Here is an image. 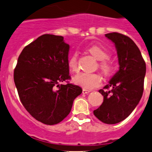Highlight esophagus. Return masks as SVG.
Wrapping results in <instances>:
<instances>
[{"label": "esophagus", "mask_w": 152, "mask_h": 152, "mask_svg": "<svg viewBox=\"0 0 152 152\" xmlns=\"http://www.w3.org/2000/svg\"><path fill=\"white\" fill-rule=\"evenodd\" d=\"M90 92V90H86V89H83V90H82V93H84V94H87V93H89Z\"/></svg>", "instance_id": "obj_1"}]
</instances>
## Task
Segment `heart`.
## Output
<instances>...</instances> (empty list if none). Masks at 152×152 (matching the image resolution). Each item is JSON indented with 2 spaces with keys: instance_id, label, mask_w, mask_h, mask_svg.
I'll return each mask as SVG.
<instances>
[{
  "instance_id": "heart-1",
  "label": "heart",
  "mask_w": 152,
  "mask_h": 152,
  "mask_svg": "<svg viewBox=\"0 0 152 152\" xmlns=\"http://www.w3.org/2000/svg\"><path fill=\"white\" fill-rule=\"evenodd\" d=\"M88 51L100 61L99 67L105 76H110L113 71V64L108 59L109 53L105 48L100 45H95L89 48ZM67 67L71 72H76L79 70L78 65V55L76 53H73L67 60ZM73 82L76 85L81 86L84 89L92 90L99 87L102 85V78L99 73H81L76 75L73 79Z\"/></svg>"
}]
</instances>
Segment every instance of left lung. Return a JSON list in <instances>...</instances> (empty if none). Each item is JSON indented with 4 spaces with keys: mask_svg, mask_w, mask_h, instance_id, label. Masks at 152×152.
<instances>
[{
    "mask_svg": "<svg viewBox=\"0 0 152 152\" xmlns=\"http://www.w3.org/2000/svg\"><path fill=\"white\" fill-rule=\"evenodd\" d=\"M105 36L115 43L120 67L99 90L104 102L93 114L103 123L115 124L126 118L141 99L146 67L138 47L129 37L118 32Z\"/></svg>",
    "mask_w": 152,
    "mask_h": 152,
    "instance_id": "1",
    "label": "left lung"
}]
</instances>
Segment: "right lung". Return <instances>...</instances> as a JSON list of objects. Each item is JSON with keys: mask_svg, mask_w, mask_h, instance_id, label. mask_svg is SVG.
Returning <instances> with one entry per match:
<instances>
[{"mask_svg": "<svg viewBox=\"0 0 152 152\" xmlns=\"http://www.w3.org/2000/svg\"><path fill=\"white\" fill-rule=\"evenodd\" d=\"M70 46L64 37L43 34L26 45L14 70L20 100L38 121L54 125L68 115L74 99L82 93L79 86L68 83ZM66 81V85L60 83Z\"/></svg>", "mask_w": 152, "mask_h": 152, "instance_id": "right-lung-1", "label": "right lung"}]
</instances>
